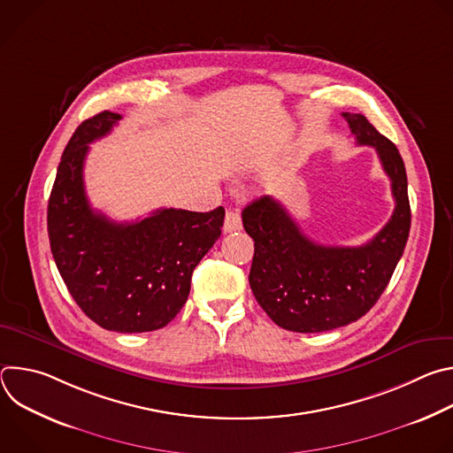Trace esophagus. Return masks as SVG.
<instances>
[{
  "label": "esophagus",
  "instance_id": "34e87169",
  "mask_svg": "<svg viewBox=\"0 0 453 453\" xmlns=\"http://www.w3.org/2000/svg\"><path fill=\"white\" fill-rule=\"evenodd\" d=\"M242 229V219L236 211L229 210L226 213V220H224V233H233V231H240Z\"/></svg>",
  "mask_w": 453,
  "mask_h": 453
}]
</instances>
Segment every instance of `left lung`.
<instances>
[{"label": "left lung", "mask_w": 453, "mask_h": 453, "mask_svg": "<svg viewBox=\"0 0 453 453\" xmlns=\"http://www.w3.org/2000/svg\"><path fill=\"white\" fill-rule=\"evenodd\" d=\"M342 116L358 145L374 147L391 179L395 213L372 240L358 247L315 243L269 196L242 211L254 240L250 290L278 326L297 334L330 332L365 315L389 283L411 231L407 172L396 145L365 116Z\"/></svg>", "instance_id": "1"}]
</instances>
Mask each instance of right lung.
<instances>
[{"label": "right lung", "mask_w": 453, "mask_h": 453, "mask_svg": "<svg viewBox=\"0 0 453 453\" xmlns=\"http://www.w3.org/2000/svg\"><path fill=\"white\" fill-rule=\"evenodd\" d=\"M121 116L104 111L79 125L60 157L48 201L53 260L81 310L118 334L154 332L184 306L193 269L219 240L224 208H165L136 222H112L89 206L84 161L89 143Z\"/></svg>", "instance_id": "1"}]
</instances>
